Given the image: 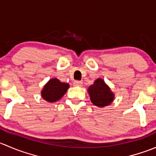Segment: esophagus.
Wrapping results in <instances>:
<instances>
[{
  "mask_svg": "<svg viewBox=\"0 0 156 156\" xmlns=\"http://www.w3.org/2000/svg\"><path fill=\"white\" fill-rule=\"evenodd\" d=\"M83 83L80 81H74V85L75 86H78V87H81L82 86Z\"/></svg>",
  "mask_w": 156,
  "mask_h": 156,
  "instance_id": "esophagus-1",
  "label": "esophagus"
}]
</instances>
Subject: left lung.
<instances>
[{"mask_svg": "<svg viewBox=\"0 0 156 156\" xmlns=\"http://www.w3.org/2000/svg\"><path fill=\"white\" fill-rule=\"evenodd\" d=\"M88 93L93 104L99 107L109 105L114 100V94L103 79H97L94 84L88 88Z\"/></svg>", "mask_w": 156, "mask_h": 156, "instance_id": "left-lung-1", "label": "left lung"}]
</instances>
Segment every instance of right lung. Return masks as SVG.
Wrapping results in <instances>:
<instances>
[{"label": "right lung", "instance_id": "right-lung-1", "mask_svg": "<svg viewBox=\"0 0 156 156\" xmlns=\"http://www.w3.org/2000/svg\"><path fill=\"white\" fill-rule=\"evenodd\" d=\"M69 87L68 84L60 82L57 78H53L44 87L41 91L42 97L48 102H56L66 94Z\"/></svg>", "mask_w": 156, "mask_h": 156}]
</instances>
